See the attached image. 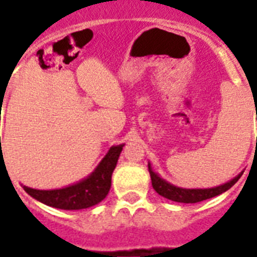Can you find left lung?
Listing matches in <instances>:
<instances>
[{
	"instance_id": "1",
	"label": "left lung",
	"mask_w": 257,
	"mask_h": 257,
	"mask_svg": "<svg viewBox=\"0 0 257 257\" xmlns=\"http://www.w3.org/2000/svg\"><path fill=\"white\" fill-rule=\"evenodd\" d=\"M148 169L149 175H151V180H152V187L153 189L159 193L160 196L165 197V199L172 200V201H177V203H185V204H193L203 201V200L211 199L215 196L221 195L223 192L228 191L232 185H235L237 183V180L241 177L243 172H240L239 175L229 180L228 183L221 184L219 187L213 188H205V189H187V188H180L176 187L173 184L168 183L167 180L161 179L160 176L157 175L156 172H153L151 163H148Z\"/></svg>"
}]
</instances>
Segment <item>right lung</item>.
Listing matches in <instances>:
<instances>
[{"instance_id": "1", "label": "right lung", "mask_w": 257, "mask_h": 257, "mask_svg": "<svg viewBox=\"0 0 257 257\" xmlns=\"http://www.w3.org/2000/svg\"><path fill=\"white\" fill-rule=\"evenodd\" d=\"M122 147L124 144L110 147L94 171L78 183L58 189H34L26 185L22 187L28 195L49 207L66 211L93 207L102 201L108 195L112 184V173L116 168Z\"/></svg>"}]
</instances>
